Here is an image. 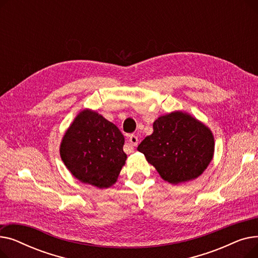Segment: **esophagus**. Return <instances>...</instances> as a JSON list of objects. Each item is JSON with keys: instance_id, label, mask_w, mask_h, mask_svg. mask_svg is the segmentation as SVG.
I'll use <instances>...</instances> for the list:
<instances>
[{"instance_id": "34e87169", "label": "esophagus", "mask_w": 258, "mask_h": 258, "mask_svg": "<svg viewBox=\"0 0 258 258\" xmlns=\"http://www.w3.org/2000/svg\"><path fill=\"white\" fill-rule=\"evenodd\" d=\"M138 141H139L138 137L135 136V135H130V136H128V142H130V144H131L132 146H137ZM130 153H131V152H130Z\"/></svg>"}]
</instances>
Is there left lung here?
Here are the masks:
<instances>
[{"label": "left lung", "mask_w": 258, "mask_h": 258, "mask_svg": "<svg viewBox=\"0 0 258 258\" xmlns=\"http://www.w3.org/2000/svg\"><path fill=\"white\" fill-rule=\"evenodd\" d=\"M154 133L137 150L142 153L161 178L179 184L197 179L213 158L211 131L191 115L172 112L154 122Z\"/></svg>", "instance_id": "obj_1"}]
</instances>
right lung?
I'll list each match as a JSON object with an SVG mask.
<instances>
[{"mask_svg": "<svg viewBox=\"0 0 258 258\" xmlns=\"http://www.w3.org/2000/svg\"><path fill=\"white\" fill-rule=\"evenodd\" d=\"M124 137L98 113L84 110L67 130L60 157L76 179L98 188L112 186L125 164Z\"/></svg>", "mask_w": 258, "mask_h": 258, "instance_id": "add662e5", "label": "right lung"}]
</instances>
